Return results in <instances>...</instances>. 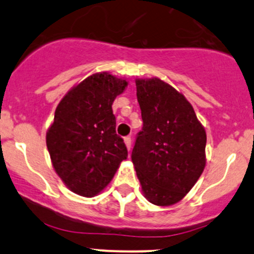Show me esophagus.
<instances>
[{"instance_id": "34e87169", "label": "esophagus", "mask_w": 254, "mask_h": 254, "mask_svg": "<svg viewBox=\"0 0 254 254\" xmlns=\"http://www.w3.org/2000/svg\"><path fill=\"white\" fill-rule=\"evenodd\" d=\"M124 142H125V145H127V150H131V147H132V144H131V137H125L124 138Z\"/></svg>"}]
</instances>
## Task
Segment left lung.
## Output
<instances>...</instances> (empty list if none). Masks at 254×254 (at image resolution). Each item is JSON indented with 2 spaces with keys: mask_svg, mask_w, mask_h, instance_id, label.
I'll list each match as a JSON object with an SVG mask.
<instances>
[{
  "mask_svg": "<svg viewBox=\"0 0 254 254\" xmlns=\"http://www.w3.org/2000/svg\"><path fill=\"white\" fill-rule=\"evenodd\" d=\"M143 127L131 160L144 197L173 205L193 188L205 167L206 132L180 92L157 77L136 78Z\"/></svg>",
  "mask_w": 254,
  "mask_h": 254,
  "instance_id": "8db88e82",
  "label": "left lung"
}]
</instances>
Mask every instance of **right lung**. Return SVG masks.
Returning <instances> with one entry per match:
<instances>
[{"instance_id":"obj_1","label":"right lung","mask_w":254,"mask_h":254,"mask_svg":"<svg viewBox=\"0 0 254 254\" xmlns=\"http://www.w3.org/2000/svg\"><path fill=\"white\" fill-rule=\"evenodd\" d=\"M127 87V78L95 72L75 84L58 104L46 145L58 177L78 196L100 193L127 157L112 111L115 99Z\"/></svg>"}]
</instances>
